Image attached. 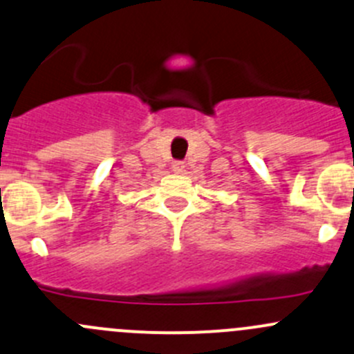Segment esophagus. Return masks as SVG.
<instances>
[{"mask_svg": "<svg viewBox=\"0 0 354 354\" xmlns=\"http://www.w3.org/2000/svg\"><path fill=\"white\" fill-rule=\"evenodd\" d=\"M183 169H185V165L181 161H176L173 165V171L174 173H183Z\"/></svg>", "mask_w": 354, "mask_h": 354, "instance_id": "esophagus-1", "label": "esophagus"}]
</instances>
